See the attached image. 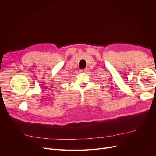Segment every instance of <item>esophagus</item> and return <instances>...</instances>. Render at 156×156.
<instances>
[{
	"label": "esophagus",
	"instance_id": "esophagus-1",
	"mask_svg": "<svg viewBox=\"0 0 156 156\" xmlns=\"http://www.w3.org/2000/svg\"><path fill=\"white\" fill-rule=\"evenodd\" d=\"M80 72L81 73H86L87 72V69H81L80 70Z\"/></svg>",
	"mask_w": 156,
	"mask_h": 156
}]
</instances>
